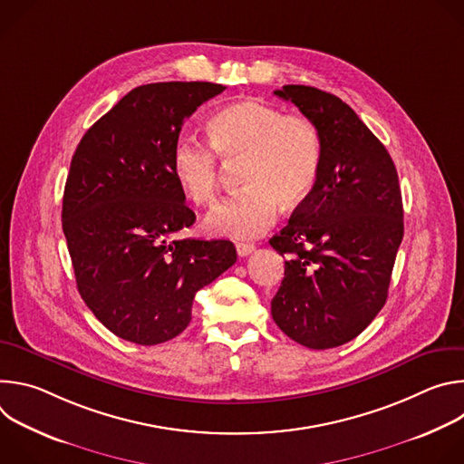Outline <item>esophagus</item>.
Masks as SVG:
<instances>
[{
    "label": "esophagus",
    "mask_w": 464,
    "mask_h": 464,
    "mask_svg": "<svg viewBox=\"0 0 464 464\" xmlns=\"http://www.w3.org/2000/svg\"><path fill=\"white\" fill-rule=\"evenodd\" d=\"M255 251V246L253 244H237V253H238V256H247V255H251Z\"/></svg>",
    "instance_id": "1"
}]
</instances>
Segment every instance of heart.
Segmentation results:
<instances>
[{
  "label": "heart",
  "mask_w": 464,
  "mask_h": 464,
  "mask_svg": "<svg viewBox=\"0 0 464 464\" xmlns=\"http://www.w3.org/2000/svg\"><path fill=\"white\" fill-rule=\"evenodd\" d=\"M209 143L179 134L170 150L172 176L198 208L217 200L222 179L220 158L242 163L238 194L227 198L208 217L211 235L253 238L286 211L312 196L321 170V134L312 119L285 113L258 99H242L217 110L208 121Z\"/></svg>",
  "instance_id": "b5f03b06"
}]
</instances>
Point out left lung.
<instances>
[{
    "label": "left lung",
    "mask_w": 464,
    "mask_h": 464,
    "mask_svg": "<svg viewBox=\"0 0 464 464\" xmlns=\"http://www.w3.org/2000/svg\"><path fill=\"white\" fill-rule=\"evenodd\" d=\"M274 93L317 126L321 170L312 196L270 238L288 255L272 315L294 342L333 349L363 333L385 304L404 237L399 174L385 147L340 97L299 84Z\"/></svg>",
    "instance_id": "obj_1"
}]
</instances>
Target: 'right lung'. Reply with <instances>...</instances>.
Returning a JSON list of instances; mask_svg holds the SVG:
<instances>
[{
  "label": "right lung",
  "mask_w": 464,
  "mask_h": 464,
  "mask_svg": "<svg viewBox=\"0 0 464 464\" xmlns=\"http://www.w3.org/2000/svg\"><path fill=\"white\" fill-rule=\"evenodd\" d=\"M226 88L156 82L134 88L81 140L65 179L62 229L79 294L111 333L138 345L181 334L196 292L237 260L229 240L172 238L185 206L170 150L196 108Z\"/></svg>",
  "instance_id": "1"
}]
</instances>
